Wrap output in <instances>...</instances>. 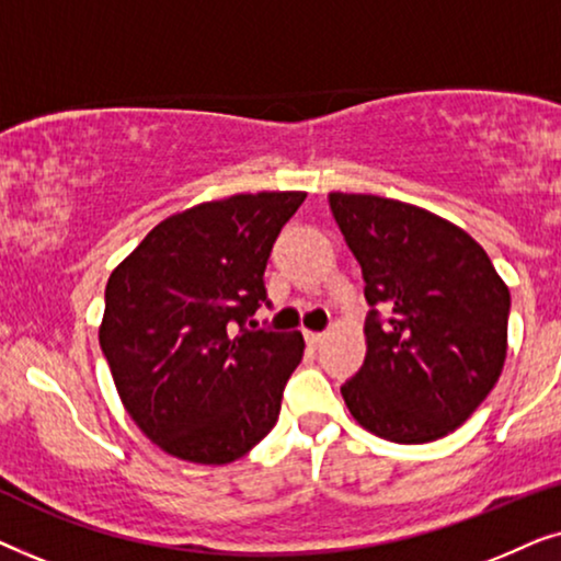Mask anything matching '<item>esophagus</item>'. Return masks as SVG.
Segmentation results:
<instances>
[{"label":"esophagus","mask_w":561,"mask_h":561,"mask_svg":"<svg viewBox=\"0 0 561 561\" xmlns=\"http://www.w3.org/2000/svg\"><path fill=\"white\" fill-rule=\"evenodd\" d=\"M327 340V334H321V332H306V342L311 344V347H319L321 342Z\"/></svg>","instance_id":"esophagus-1"}]
</instances>
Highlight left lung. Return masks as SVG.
I'll use <instances>...</instances> for the list:
<instances>
[{
	"mask_svg": "<svg viewBox=\"0 0 561 561\" xmlns=\"http://www.w3.org/2000/svg\"><path fill=\"white\" fill-rule=\"evenodd\" d=\"M370 306L365 363L342 386L352 419L398 444L442 439L472 416L508 355L511 290L449 219L373 194H329Z\"/></svg>",
	"mask_w": 561,
	"mask_h": 561,
	"instance_id": "obj_1",
	"label": "left lung"
}]
</instances>
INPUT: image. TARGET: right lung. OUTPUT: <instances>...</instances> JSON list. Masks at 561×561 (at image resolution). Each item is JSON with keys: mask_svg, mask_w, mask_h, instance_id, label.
<instances>
[{"mask_svg": "<svg viewBox=\"0 0 561 561\" xmlns=\"http://www.w3.org/2000/svg\"><path fill=\"white\" fill-rule=\"evenodd\" d=\"M306 191H257L156 225L106 280L99 344L129 419L165 455L229 465L278 421L301 332H250L280 227Z\"/></svg>", "mask_w": 561, "mask_h": 561, "instance_id": "right-lung-1", "label": "right lung"}]
</instances>
